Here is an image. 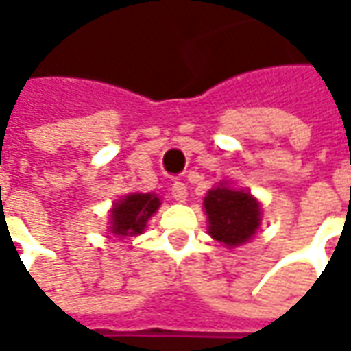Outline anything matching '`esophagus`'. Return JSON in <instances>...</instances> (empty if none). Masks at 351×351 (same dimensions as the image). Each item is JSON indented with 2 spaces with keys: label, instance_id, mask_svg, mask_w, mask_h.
Wrapping results in <instances>:
<instances>
[{
  "label": "esophagus",
  "instance_id": "34e87169",
  "mask_svg": "<svg viewBox=\"0 0 351 351\" xmlns=\"http://www.w3.org/2000/svg\"><path fill=\"white\" fill-rule=\"evenodd\" d=\"M171 197L178 200V202H185L187 200V185L183 181H176L171 185Z\"/></svg>",
  "mask_w": 351,
  "mask_h": 351
}]
</instances>
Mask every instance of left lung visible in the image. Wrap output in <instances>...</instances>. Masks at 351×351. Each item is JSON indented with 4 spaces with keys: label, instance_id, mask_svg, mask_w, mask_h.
Listing matches in <instances>:
<instances>
[{
    "label": "left lung",
    "instance_id": "left-lung-1",
    "mask_svg": "<svg viewBox=\"0 0 351 351\" xmlns=\"http://www.w3.org/2000/svg\"><path fill=\"white\" fill-rule=\"evenodd\" d=\"M210 235L227 246L246 243L260 226V204L246 191L214 187L204 199Z\"/></svg>",
    "mask_w": 351,
    "mask_h": 351
}]
</instances>
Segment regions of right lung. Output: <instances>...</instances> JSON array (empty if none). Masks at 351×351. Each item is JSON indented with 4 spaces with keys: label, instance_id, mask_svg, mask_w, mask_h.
I'll list each match as a JSON object with an SVG mask.
<instances>
[{
    "label": "right lung",
    "instance_id": "add662e5",
    "mask_svg": "<svg viewBox=\"0 0 351 351\" xmlns=\"http://www.w3.org/2000/svg\"><path fill=\"white\" fill-rule=\"evenodd\" d=\"M160 199L149 193H132L112 208L110 233L118 237L139 235L145 229L147 219L158 210Z\"/></svg>",
    "mask_w": 351,
    "mask_h": 351
}]
</instances>
